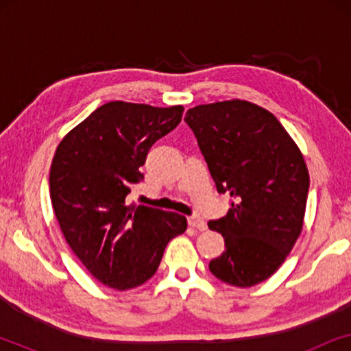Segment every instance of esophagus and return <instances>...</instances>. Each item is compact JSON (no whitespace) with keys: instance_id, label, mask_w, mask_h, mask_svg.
<instances>
[{"instance_id":"34e87169","label":"esophagus","mask_w":351,"mask_h":351,"mask_svg":"<svg viewBox=\"0 0 351 351\" xmlns=\"http://www.w3.org/2000/svg\"><path fill=\"white\" fill-rule=\"evenodd\" d=\"M189 225H190L191 228L199 230V232H204V230L208 228V225H206V222L199 217V215H190V217H189Z\"/></svg>"}]
</instances>
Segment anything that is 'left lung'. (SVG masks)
Instances as JSON below:
<instances>
[{
  "label": "left lung",
  "mask_w": 351,
  "mask_h": 351,
  "mask_svg": "<svg viewBox=\"0 0 351 351\" xmlns=\"http://www.w3.org/2000/svg\"><path fill=\"white\" fill-rule=\"evenodd\" d=\"M185 121L219 193L232 208L210 220L225 251L209 262L220 281L249 287L270 278L304 227L310 176L300 148L268 110L247 100L196 105Z\"/></svg>",
  "instance_id": "obj_1"
}]
</instances>
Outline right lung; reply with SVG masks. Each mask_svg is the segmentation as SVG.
<instances>
[{"mask_svg":"<svg viewBox=\"0 0 351 351\" xmlns=\"http://www.w3.org/2000/svg\"><path fill=\"white\" fill-rule=\"evenodd\" d=\"M184 107L104 104L57 145L49 171L52 209L65 241L102 285L132 289L155 275L167 243L186 230L177 213L126 203L158 138Z\"/></svg>","mask_w":351,"mask_h":351,"instance_id":"add662e5","label":"right lung"}]
</instances>
